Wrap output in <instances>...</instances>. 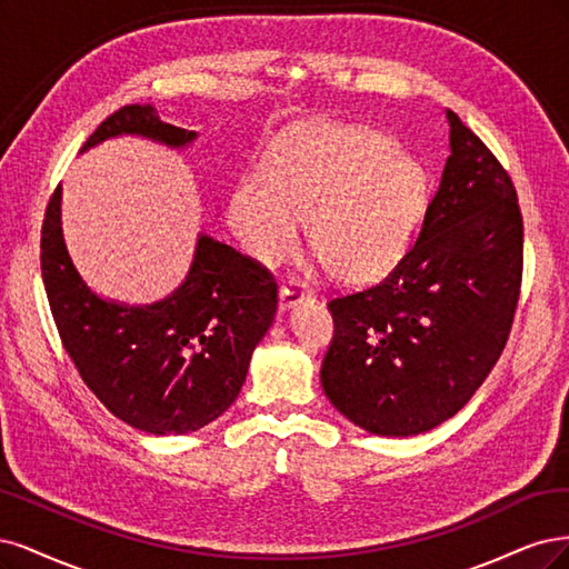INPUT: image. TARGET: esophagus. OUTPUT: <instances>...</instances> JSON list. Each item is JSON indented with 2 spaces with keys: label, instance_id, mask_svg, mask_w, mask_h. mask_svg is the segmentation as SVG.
Masks as SVG:
<instances>
[{
  "label": "esophagus",
  "instance_id": "1",
  "mask_svg": "<svg viewBox=\"0 0 569 569\" xmlns=\"http://www.w3.org/2000/svg\"><path fill=\"white\" fill-rule=\"evenodd\" d=\"M305 300H311V292L309 290H305L300 283H283L281 288H279V305H281V309L283 311H288V309H296L300 302H305Z\"/></svg>",
  "mask_w": 569,
  "mask_h": 569
}]
</instances>
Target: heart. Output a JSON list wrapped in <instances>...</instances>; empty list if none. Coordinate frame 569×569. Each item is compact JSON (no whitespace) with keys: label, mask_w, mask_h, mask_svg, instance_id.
Segmentation results:
<instances>
[{"label":"heart","mask_w":569,"mask_h":569,"mask_svg":"<svg viewBox=\"0 0 569 569\" xmlns=\"http://www.w3.org/2000/svg\"><path fill=\"white\" fill-rule=\"evenodd\" d=\"M420 164L369 127L319 122L273 149L269 179L250 174L229 203V222L254 260L277 264L300 246L340 283H371L405 258L423 210Z\"/></svg>","instance_id":"obj_1"}]
</instances>
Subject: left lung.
<instances>
[{
  "label": "left lung",
  "instance_id": "1",
  "mask_svg": "<svg viewBox=\"0 0 569 569\" xmlns=\"http://www.w3.org/2000/svg\"><path fill=\"white\" fill-rule=\"evenodd\" d=\"M449 158L411 250L382 283L328 302L321 363L331 405L380 437L428 432L461 411L501 357L522 279L512 181L447 108Z\"/></svg>",
  "mask_w": 569,
  "mask_h": 569
}]
</instances>
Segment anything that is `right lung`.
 Wrapping results in <instances>:
<instances>
[{
  "mask_svg": "<svg viewBox=\"0 0 569 569\" xmlns=\"http://www.w3.org/2000/svg\"><path fill=\"white\" fill-rule=\"evenodd\" d=\"M139 137L189 149L196 132L162 122L153 106H124L106 118L82 151ZM53 191L42 227V281L66 352L87 388L122 423L149 435H187L222 416L241 392L254 347L277 315L269 271L210 233L170 296L151 305L103 298L72 262Z\"/></svg>",
  "mask_w": 569,
  "mask_h": 569,
  "instance_id": "add662e5",
  "label": "right lung"
}]
</instances>
